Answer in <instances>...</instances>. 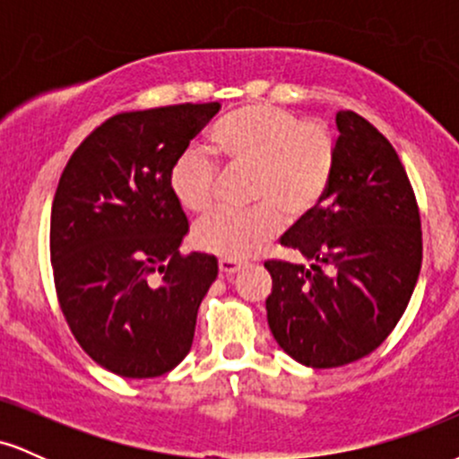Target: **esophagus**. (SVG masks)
<instances>
[{
  "label": "esophagus",
  "mask_w": 459,
  "mask_h": 459,
  "mask_svg": "<svg viewBox=\"0 0 459 459\" xmlns=\"http://www.w3.org/2000/svg\"><path fill=\"white\" fill-rule=\"evenodd\" d=\"M218 265L222 273H237L239 270H244V263L233 261V259H220Z\"/></svg>",
  "instance_id": "1"
}]
</instances>
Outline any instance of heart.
Returning a JSON list of instances; mask_svg holds the SVG:
<instances>
[{
  "label": "heart",
  "mask_w": 459,
  "mask_h": 459,
  "mask_svg": "<svg viewBox=\"0 0 459 459\" xmlns=\"http://www.w3.org/2000/svg\"><path fill=\"white\" fill-rule=\"evenodd\" d=\"M213 149L226 161L252 166L247 212L215 209L194 226V244L224 259H246L282 229L287 215L317 207L328 192L336 163L334 135L324 123L289 109L252 103L230 112L213 131ZM218 166L204 149L189 146L172 161L168 187L187 212H204L213 200Z\"/></svg>",
  "instance_id": "1"
}]
</instances>
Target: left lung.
<instances>
[{
    "instance_id": "obj_1",
    "label": "left lung",
    "mask_w": 459,
    "mask_h": 459,
    "mask_svg": "<svg viewBox=\"0 0 459 459\" xmlns=\"http://www.w3.org/2000/svg\"><path fill=\"white\" fill-rule=\"evenodd\" d=\"M336 129L328 192L281 239L307 263H265L273 339L313 368L350 365L380 347L423 261L419 207L393 144L350 109L336 112Z\"/></svg>"
}]
</instances>
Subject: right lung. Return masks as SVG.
Instances as JSON below:
<instances>
[{
	"label": "right lung",
	"mask_w": 459,
	"mask_h": 459,
	"mask_svg": "<svg viewBox=\"0 0 459 459\" xmlns=\"http://www.w3.org/2000/svg\"><path fill=\"white\" fill-rule=\"evenodd\" d=\"M220 103L123 112L68 160L51 207V265L62 313L94 362L157 377L187 356L218 259L181 255L189 224L168 187L172 161Z\"/></svg>",
	"instance_id": "obj_1"
}]
</instances>
